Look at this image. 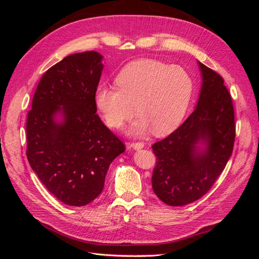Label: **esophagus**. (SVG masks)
<instances>
[{
  "instance_id": "34e87169",
  "label": "esophagus",
  "mask_w": 259,
  "mask_h": 259,
  "mask_svg": "<svg viewBox=\"0 0 259 259\" xmlns=\"http://www.w3.org/2000/svg\"><path fill=\"white\" fill-rule=\"evenodd\" d=\"M128 147L134 149V150H140V149H143L145 147V144L144 143H133Z\"/></svg>"
}]
</instances>
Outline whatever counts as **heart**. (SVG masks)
Wrapping results in <instances>:
<instances>
[{
    "mask_svg": "<svg viewBox=\"0 0 259 259\" xmlns=\"http://www.w3.org/2000/svg\"><path fill=\"white\" fill-rule=\"evenodd\" d=\"M117 88L100 85L95 104L109 127L119 130L136 113L128 130L144 136L153 130L166 135L183 121L194 92L192 76L179 66L160 60L142 59L125 66L115 77Z\"/></svg>",
    "mask_w": 259,
    "mask_h": 259,
    "instance_id": "heart-1",
    "label": "heart"
}]
</instances>
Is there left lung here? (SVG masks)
<instances>
[{
	"label": "left lung",
	"mask_w": 259,
	"mask_h": 259,
	"mask_svg": "<svg viewBox=\"0 0 259 259\" xmlns=\"http://www.w3.org/2000/svg\"><path fill=\"white\" fill-rule=\"evenodd\" d=\"M198 64L202 86L197 107L176 131L152 146L153 191L170 206L189 204L210 189L230 159L236 137L232 99L224 79Z\"/></svg>",
	"instance_id": "obj_1"
}]
</instances>
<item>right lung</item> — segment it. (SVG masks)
<instances>
[{
    "label": "right lung",
    "mask_w": 259,
    "mask_h": 259,
    "mask_svg": "<svg viewBox=\"0 0 259 259\" xmlns=\"http://www.w3.org/2000/svg\"><path fill=\"white\" fill-rule=\"evenodd\" d=\"M101 60L99 53L91 51L54 65L38 82L28 113L30 166L52 194L71 206L98 197L109 166L125 151L96 114Z\"/></svg>",
    "instance_id": "right-lung-1"
}]
</instances>
